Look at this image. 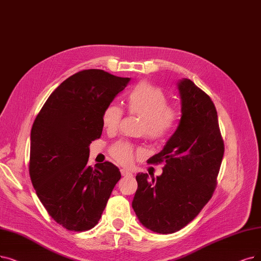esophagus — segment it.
Segmentation results:
<instances>
[{
    "label": "esophagus",
    "instance_id": "1",
    "mask_svg": "<svg viewBox=\"0 0 261 261\" xmlns=\"http://www.w3.org/2000/svg\"><path fill=\"white\" fill-rule=\"evenodd\" d=\"M121 174L124 176H132L133 175V173L126 169H121Z\"/></svg>",
    "mask_w": 261,
    "mask_h": 261
}]
</instances>
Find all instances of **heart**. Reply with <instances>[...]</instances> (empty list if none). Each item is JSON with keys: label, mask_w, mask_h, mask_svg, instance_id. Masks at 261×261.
Here are the masks:
<instances>
[{"label": "heart", "mask_w": 261, "mask_h": 261, "mask_svg": "<svg viewBox=\"0 0 261 261\" xmlns=\"http://www.w3.org/2000/svg\"><path fill=\"white\" fill-rule=\"evenodd\" d=\"M126 108L130 114L142 118L139 134L152 142L165 139L175 127L180 114L169 107L167 95L160 88L147 81L135 86L126 97ZM123 118V109L118 105L107 106L102 112V125L108 132L116 130ZM139 149L128 141H119L110 149L112 159L117 163L128 166L139 154Z\"/></svg>", "instance_id": "b5f03b06"}]
</instances>
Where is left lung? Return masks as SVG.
<instances>
[{
	"label": "left lung",
	"instance_id": "1",
	"mask_svg": "<svg viewBox=\"0 0 261 261\" xmlns=\"http://www.w3.org/2000/svg\"><path fill=\"white\" fill-rule=\"evenodd\" d=\"M182 117L164 149L148 163L164 164L163 173L149 180L138 173L133 209L150 230L179 231L211 199L224 156V140L210 96L190 79L179 82Z\"/></svg>",
	"mask_w": 261,
	"mask_h": 261
}]
</instances>
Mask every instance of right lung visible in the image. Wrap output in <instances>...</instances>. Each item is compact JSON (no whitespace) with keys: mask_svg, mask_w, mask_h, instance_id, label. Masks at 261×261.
Here are the masks:
<instances>
[{"mask_svg":"<svg viewBox=\"0 0 261 261\" xmlns=\"http://www.w3.org/2000/svg\"><path fill=\"white\" fill-rule=\"evenodd\" d=\"M129 80L102 69L78 71L51 93L33 123L31 181L49 215L67 230L94 227L121 179L110 162L87 164L90 143L100 138L103 110Z\"/></svg>","mask_w":261,"mask_h":261,"instance_id":"right-lung-1","label":"right lung"}]
</instances>
